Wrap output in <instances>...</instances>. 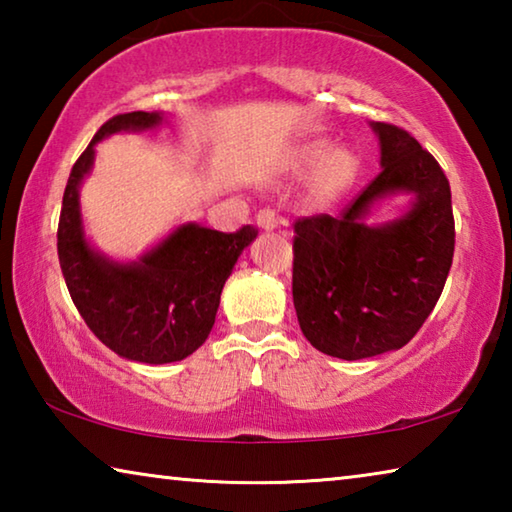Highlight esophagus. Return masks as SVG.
<instances>
[{
	"label": "esophagus",
	"instance_id": "34e87169",
	"mask_svg": "<svg viewBox=\"0 0 512 512\" xmlns=\"http://www.w3.org/2000/svg\"><path fill=\"white\" fill-rule=\"evenodd\" d=\"M255 219H257V225H259V228H262V230H273V228H277V225H280V223H284V221L280 219V216L275 214V210H271V207H262V210L257 212Z\"/></svg>",
	"mask_w": 512,
	"mask_h": 512
}]
</instances>
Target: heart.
Wrapping results in <instances>:
<instances>
[{
	"label": "heart",
	"instance_id": "obj_1",
	"mask_svg": "<svg viewBox=\"0 0 512 512\" xmlns=\"http://www.w3.org/2000/svg\"><path fill=\"white\" fill-rule=\"evenodd\" d=\"M329 149L327 140H311L293 153L291 167L296 171H311L309 198L316 205H327L339 198L359 176L361 160L352 149Z\"/></svg>",
	"mask_w": 512,
	"mask_h": 512
}]
</instances>
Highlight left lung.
Here are the masks:
<instances>
[{"label": "left lung", "instance_id": "left-lung-1", "mask_svg": "<svg viewBox=\"0 0 512 512\" xmlns=\"http://www.w3.org/2000/svg\"><path fill=\"white\" fill-rule=\"evenodd\" d=\"M381 171L339 216L293 223V307L316 350L357 361L409 343L443 293L454 257L445 171L400 126L375 121ZM388 191L416 194L404 220L368 229L360 219Z\"/></svg>", "mask_w": 512, "mask_h": 512}]
</instances>
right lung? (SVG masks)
<instances>
[{
  "label": "right lung",
  "mask_w": 512,
  "mask_h": 512,
  "mask_svg": "<svg viewBox=\"0 0 512 512\" xmlns=\"http://www.w3.org/2000/svg\"><path fill=\"white\" fill-rule=\"evenodd\" d=\"M158 112H124L103 124L69 173L58 219V259L65 284L85 325L119 357L171 363L205 343L219 309L223 284L250 241L255 225L219 232L180 225L137 264H115L85 244L79 183L90 171L94 144L117 131L160 124Z\"/></svg>",
  "instance_id": "1"
}]
</instances>
